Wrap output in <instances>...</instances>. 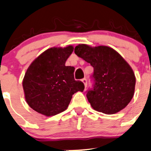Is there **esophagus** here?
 Listing matches in <instances>:
<instances>
[{
    "label": "esophagus",
    "instance_id": "1",
    "mask_svg": "<svg viewBox=\"0 0 151 151\" xmlns=\"http://www.w3.org/2000/svg\"><path fill=\"white\" fill-rule=\"evenodd\" d=\"M81 81H82V82H83V83H84L85 87H86V86H87V80H86V78H83Z\"/></svg>",
    "mask_w": 151,
    "mask_h": 151
}]
</instances>
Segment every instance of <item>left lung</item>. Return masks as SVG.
<instances>
[{
    "label": "left lung",
    "mask_w": 151,
    "mask_h": 151,
    "mask_svg": "<svg viewBox=\"0 0 151 151\" xmlns=\"http://www.w3.org/2000/svg\"><path fill=\"white\" fill-rule=\"evenodd\" d=\"M75 54L94 68L91 76L92 88L86 91L91 107L105 114H114L124 109L134 92V73L117 52L105 46H76Z\"/></svg>",
    "instance_id": "1"
}]
</instances>
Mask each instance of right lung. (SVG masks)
<instances>
[{
    "mask_svg": "<svg viewBox=\"0 0 151 151\" xmlns=\"http://www.w3.org/2000/svg\"><path fill=\"white\" fill-rule=\"evenodd\" d=\"M73 47L51 48L37 57L27 70L22 86L31 108L46 116L65 111L72 96L84 84L74 78V67L65 66Z\"/></svg>",
    "mask_w": 151,
    "mask_h": 151,
    "instance_id": "add662e5",
    "label": "right lung"
}]
</instances>
